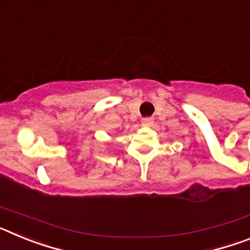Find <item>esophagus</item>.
<instances>
[{
  "mask_svg": "<svg viewBox=\"0 0 250 250\" xmlns=\"http://www.w3.org/2000/svg\"><path fill=\"white\" fill-rule=\"evenodd\" d=\"M141 123H143V125H144V126H151L152 124H154V119L144 118V119H141Z\"/></svg>",
  "mask_w": 250,
  "mask_h": 250,
  "instance_id": "1",
  "label": "esophagus"
}]
</instances>
